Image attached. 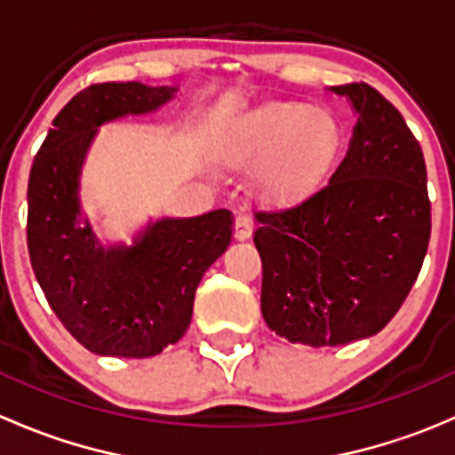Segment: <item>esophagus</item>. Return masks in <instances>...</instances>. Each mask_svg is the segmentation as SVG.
I'll return each mask as SVG.
<instances>
[{
    "mask_svg": "<svg viewBox=\"0 0 455 455\" xmlns=\"http://www.w3.org/2000/svg\"><path fill=\"white\" fill-rule=\"evenodd\" d=\"M253 235V220L249 215H237L235 224H233V237L237 242H244Z\"/></svg>",
    "mask_w": 455,
    "mask_h": 455,
    "instance_id": "esophagus-1",
    "label": "esophagus"
}]
</instances>
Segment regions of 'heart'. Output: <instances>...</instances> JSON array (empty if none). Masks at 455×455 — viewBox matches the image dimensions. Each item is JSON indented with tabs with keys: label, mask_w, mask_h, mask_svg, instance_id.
<instances>
[{
	"label": "heart",
	"mask_w": 455,
	"mask_h": 455,
	"mask_svg": "<svg viewBox=\"0 0 455 455\" xmlns=\"http://www.w3.org/2000/svg\"><path fill=\"white\" fill-rule=\"evenodd\" d=\"M341 147V123L328 108L268 100L233 118L215 139L213 156L228 172L251 173L257 202L286 209L323 189Z\"/></svg>",
	"instance_id": "1"
}]
</instances>
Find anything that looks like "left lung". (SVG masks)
Segmentation results:
<instances>
[{
    "label": "left lung",
    "instance_id": "left-lung-1",
    "mask_svg": "<svg viewBox=\"0 0 455 455\" xmlns=\"http://www.w3.org/2000/svg\"><path fill=\"white\" fill-rule=\"evenodd\" d=\"M356 114L328 185L283 213L257 215L261 315L310 347L346 346L389 323L414 286L431 233L423 149L368 84L334 85Z\"/></svg>",
    "mask_w": 455,
    "mask_h": 455
}]
</instances>
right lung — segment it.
Segmentation results:
<instances>
[{
    "instance_id": "add662e5",
    "label": "right lung",
    "mask_w": 455,
    "mask_h": 455,
    "mask_svg": "<svg viewBox=\"0 0 455 455\" xmlns=\"http://www.w3.org/2000/svg\"><path fill=\"white\" fill-rule=\"evenodd\" d=\"M176 94L178 87L140 81L85 87L57 114L32 163V270L54 315L99 356L147 359L180 341L202 275L231 244L227 209L149 220L127 240H105L81 202V172L99 127L158 112Z\"/></svg>"
}]
</instances>
